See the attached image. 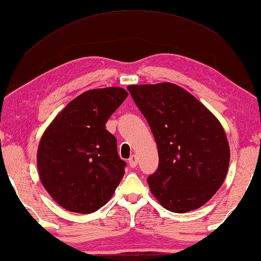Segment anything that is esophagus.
Returning <instances> with one entry per match:
<instances>
[{
	"label": "esophagus",
	"mask_w": 261,
	"mask_h": 261,
	"mask_svg": "<svg viewBox=\"0 0 261 261\" xmlns=\"http://www.w3.org/2000/svg\"><path fill=\"white\" fill-rule=\"evenodd\" d=\"M128 164H129L130 168H135L138 165V157L135 154H132L130 158L128 160Z\"/></svg>",
	"instance_id": "1"
}]
</instances>
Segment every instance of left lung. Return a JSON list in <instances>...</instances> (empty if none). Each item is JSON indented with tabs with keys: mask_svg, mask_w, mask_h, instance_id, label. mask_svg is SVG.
Here are the masks:
<instances>
[{
	"mask_svg": "<svg viewBox=\"0 0 261 261\" xmlns=\"http://www.w3.org/2000/svg\"><path fill=\"white\" fill-rule=\"evenodd\" d=\"M127 90L157 144L160 164L147 178L152 194L176 213L206 204L221 188L229 167V144L221 122L175 84L129 85Z\"/></svg>",
	"mask_w": 261,
	"mask_h": 261,
	"instance_id": "left-lung-1",
	"label": "left lung"
}]
</instances>
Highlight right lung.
<instances>
[{
    "label": "right lung",
    "instance_id": "right-lung-1",
    "mask_svg": "<svg viewBox=\"0 0 261 261\" xmlns=\"http://www.w3.org/2000/svg\"><path fill=\"white\" fill-rule=\"evenodd\" d=\"M128 96L121 87L90 90L67 104L40 139V181L63 208L91 213L104 206L122 180L126 162L106 123Z\"/></svg>",
    "mask_w": 261,
    "mask_h": 261
}]
</instances>
